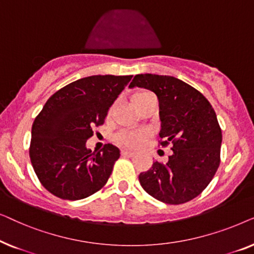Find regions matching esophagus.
<instances>
[{
  "label": "esophagus",
  "instance_id": "34e87169",
  "mask_svg": "<svg viewBox=\"0 0 254 254\" xmlns=\"http://www.w3.org/2000/svg\"><path fill=\"white\" fill-rule=\"evenodd\" d=\"M121 155L125 156V157H133L134 152L129 150H121Z\"/></svg>",
  "mask_w": 254,
  "mask_h": 254
}]
</instances>
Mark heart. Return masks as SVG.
I'll return each instance as SVG.
<instances>
[{
  "label": "heart",
  "instance_id": "1",
  "mask_svg": "<svg viewBox=\"0 0 254 254\" xmlns=\"http://www.w3.org/2000/svg\"><path fill=\"white\" fill-rule=\"evenodd\" d=\"M149 95H151L150 92L147 91H140L134 93L131 96V103L135 107H137L140 105V103L143 100L145 97H148ZM149 133L147 130H135V131H120L119 134L116 136V141L118 142V144L123 145V147L126 148H137L142 142H143L144 138L148 137Z\"/></svg>",
  "mask_w": 254,
  "mask_h": 254
}]
</instances>
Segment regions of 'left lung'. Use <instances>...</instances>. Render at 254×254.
Listing matches in <instances>:
<instances>
[{
  "mask_svg": "<svg viewBox=\"0 0 254 254\" xmlns=\"http://www.w3.org/2000/svg\"><path fill=\"white\" fill-rule=\"evenodd\" d=\"M155 92L159 102L162 147L172 144L169 161L155 162L138 175L141 186L158 201L180 204L199 195L220 165L222 131L202 93L173 76L138 74L129 88Z\"/></svg>",
  "mask_w": 254,
  "mask_h": 254,
  "instance_id": "obj_1",
  "label": "left lung"
}]
</instances>
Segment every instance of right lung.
Here are the masks:
<instances>
[{"mask_svg":"<svg viewBox=\"0 0 254 254\" xmlns=\"http://www.w3.org/2000/svg\"><path fill=\"white\" fill-rule=\"evenodd\" d=\"M133 76L93 75L64 86L50 97L32 125L30 158L41 185L64 200H81L99 190L120 157L116 145L86 148L92 128Z\"/></svg>","mask_w":254,"mask_h":254,"instance_id":"add662e5","label":"right lung"}]
</instances>
